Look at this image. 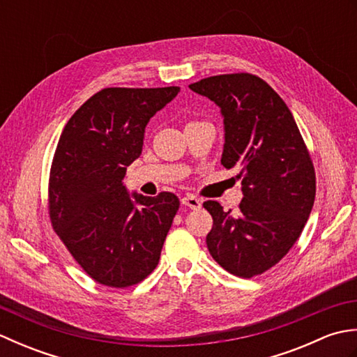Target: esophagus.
<instances>
[{
  "label": "esophagus",
  "instance_id": "esophagus-1",
  "mask_svg": "<svg viewBox=\"0 0 357 357\" xmlns=\"http://www.w3.org/2000/svg\"><path fill=\"white\" fill-rule=\"evenodd\" d=\"M181 202H183V206H185V207H188V208H192V210H196V208L201 207V201H199L198 198H196V196H193V195L184 196V198L181 199Z\"/></svg>",
  "mask_w": 357,
  "mask_h": 357
}]
</instances>
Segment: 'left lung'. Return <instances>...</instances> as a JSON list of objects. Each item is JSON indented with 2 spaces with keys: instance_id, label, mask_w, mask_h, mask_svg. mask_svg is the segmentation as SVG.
Returning <instances> with one entry per match:
<instances>
[{
  "instance_id": "8db88e82",
  "label": "left lung",
  "mask_w": 357,
  "mask_h": 357,
  "mask_svg": "<svg viewBox=\"0 0 357 357\" xmlns=\"http://www.w3.org/2000/svg\"><path fill=\"white\" fill-rule=\"evenodd\" d=\"M188 87L221 107V164L239 167L244 193L236 211H224L218 201L204 202L213 218L208 252L234 276L262 275L290 252L312 213V156L290 109L262 78L227 73Z\"/></svg>"
}]
</instances>
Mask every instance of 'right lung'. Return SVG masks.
Instances as JSON below:
<instances>
[{
    "label": "right lung",
    "mask_w": 357,
    "mask_h": 357,
    "mask_svg": "<svg viewBox=\"0 0 357 357\" xmlns=\"http://www.w3.org/2000/svg\"><path fill=\"white\" fill-rule=\"evenodd\" d=\"M179 87H107L66 124L53 155L47 208L53 230L95 282L126 288L156 268L179 208L170 192L155 198L123 184L142 151L144 130Z\"/></svg>",
    "instance_id": "right-lung-1"
}]
</instances>
